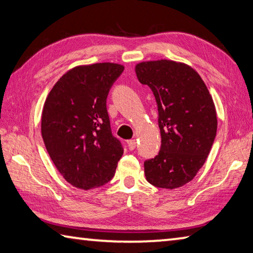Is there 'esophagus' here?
Returning <instances> with one entry per match:
<instances>
[{
    "label": "esophagus",
    "instance_id": "1",
    "mask_svg": "<svg viewBox=\"0 0 253 253\" xmlns=\"http://www.w3.org/2000/svg\"><path fill=\"white\" fill-rule=\"evenodd\" d=\"M127 146H128V148H129V150H134L136 147V140L135 139L127 140Z\"/></svg>",
    "mask_w": 253,
    "mask_h": 253
}]
</instances>
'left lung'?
<instances>
[{"mask_svg": "<svg viewBox=\"0 0 253 253\" xmlns=\"http://www.w3.org/2000/svg\"><path fill=\"white\" fill-rule=\"evenodd\" d=\"M135 71L153 90L162 135L158 155L144 163L147 181L165 189L182 187L204 166L217 134L212 97L187 64L159 59L137 64Z\"/></svg>", "mask_w": 253, "mask_h": 253, "instance_id": "obj_1", "label": "left lung"}]
</instances>
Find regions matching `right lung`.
Segmentation results:
<instances>
[{"mask_svg": "<svg viewBox=\"0 0 253 253\" xmlns=\"http://www.w3.org/2000/svg\"><path fill=\"white\" fill-rule=\"evenodd\" d=\"M123 71L115 63L76 66L45 100L41 125L45 147L64 179L80 189L107 183L124 154L106 108L109 89Z\"/></svg>", "mask_w": 253, "mask_h": 253, "instance_id": "add662e5", "label": "right lung"}]
</instances>
